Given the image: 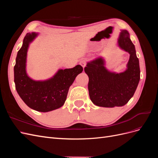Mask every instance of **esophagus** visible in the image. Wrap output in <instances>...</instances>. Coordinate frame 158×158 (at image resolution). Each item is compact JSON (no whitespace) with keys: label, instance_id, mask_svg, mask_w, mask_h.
<instances>
[{"label":"esophagus","instance_id":"esophagus-1","mask_svg":"<svg viewBox=\"0 0 158 158\" xmlns=\"http://www.w3.org/2000/svg\"><path fill=\"white\" fill-rule=\"evenodd\" d=\"M80 64L82 66L83 68H84L85 66V65H86V60H85V59H82V60H81L80 61Z\"/></svg>","mask_w":158,"mask_h":158}]
</instances>
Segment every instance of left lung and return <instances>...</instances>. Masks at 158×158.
Wrapping results in <instances>:
<instances>
[{
    "label": "left lung",
    "instance_id": "1",
    "mask_svg": "<svg viewBox=\"0 0 158 158\" xmlns=\"http://www.w3.org/2000/svg\"><path fill=\"white\" fill-rule=\"evenodd\" d=\"M117 44L122 50L130 55L125 71L120 73L109 71L105 66L106 61L102 56L88 62L84 68L85 73L89 77L88 91L90 99L99 107L125 106L134 95L139 83V60L127 30H121Z\"/></svg>",
    "mask_w": 158,
    "mask_h": 158
}]
</instances>
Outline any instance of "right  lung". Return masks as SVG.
Segmentation results:
<instances>
[{
	"label": "right lung",
	"mask_w": 158,
	"mask_h": 158,
	"mask_svg": "<svg viewBox=\"0 0 158 158\" xmlns=\"http://www.w3.org/2000/svg\"><path fill=\"white\" fill-rule=\"evenodd\" d=\"M39 35L27 33L18 51L14 68V83L18 95L27 106L40 112H49L64 105L70 85L83 70L82 66L73 69H59L51 78L35 80L27 74L26 63L30 44Z\"/></svg>",
	"instance_id": "add662e5"
}]
</instances>
